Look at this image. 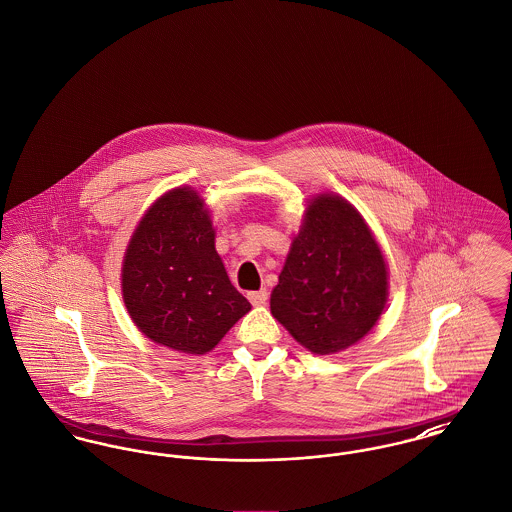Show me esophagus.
Wrapping results in <instances>:
<instances>
[{
  "mask_svg": "<svg viewBox=\"0 0 512 512\" xmlns=\"http://www.w3.org/2000/svg\"><path fill=\"white\" fill-rule=\"evenodd\" d=\"M248 301H250L254 307H262V305L268 303V291H266V289L250 291V293H248Z\"/></svg>",
  "mask_w": 512,
  "mask_h": 512,
  "instance_id": "esophagus-1",
  "label": "esophagus"
}]
</instances>
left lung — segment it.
<instances>
[{"label": "left lung", "instance_id": "left-lung-1", "mask_svg": "<svg viewBox=\"0 0 512 512\" xmlns=\"http://www.w3.org/2000/svg\"><path fill=\"white\" fill-rule=\"evenodd\" d=\"M386 295V264L361 215L338 196H318L272 291L273 316L308 351L328 355L375 326Z\"/></svg>", "mask_w": 512, "mask_h": 512}]
</instances>
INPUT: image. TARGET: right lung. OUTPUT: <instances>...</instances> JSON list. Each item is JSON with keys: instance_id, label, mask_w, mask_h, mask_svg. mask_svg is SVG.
Listing matches in <instances>:
<instances>
[{"instance_id": "right-lung-1", "label": "right lung", "mask_w": 512, "mask_h": 512, "mask_svg": "<svg viewBox=\"0 0 512 512\" xmlns=\"http://www.w3.org/2000/svg\"><path fill=\"white\" fill-rule=\"evenodd\" d=\"M122 293L149 340L194 355L211 351L250 310L215 252L209 213L188 188L165 194L139 221Z\"/></svg>"}]
</instances>
